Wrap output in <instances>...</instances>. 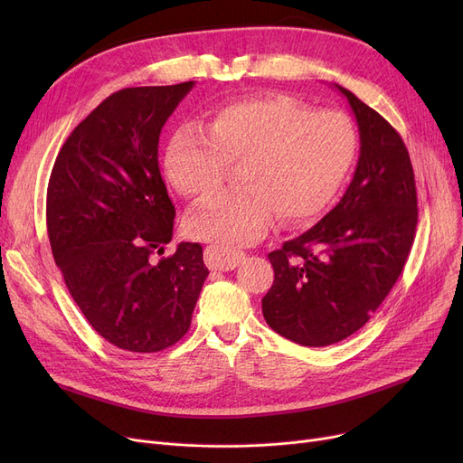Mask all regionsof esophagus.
<instances>
[{"label": "esophagus", "instance_id": "1", "mask_svg": "<svg viewBox=\"0 0 463 463\" xmlns=\"http://www.w3.org/2000/svg\"><path fill=\"white\" fill-rule=\"evenodd\" d=\"M244 257V251H238L227 246H208L204 250V260L210 270H232Z\"/></svg>", "mask_w": 463, "mask_h": 463}]
</instances>
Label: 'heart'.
<instances>
[{"label":"heart","mask_w":463,"mask_h":463,"mask_svg":"<svg viewBox=\"0 0 463 463\" xmlns=\"http://www.w3.org/2000/svg\"><path fill=\"white\" fill-rule=\"evenodd\" d=\"M358 150L353 121L313 112L290 95H264L213 110L165 146L163 168L185 199L199 201L240 163L236 191L217 193L187 217V232L222 246L260 238L274 217L285 225L321 213L342 189Z\"/></svg>","instance_id":"1"}]
</instances>
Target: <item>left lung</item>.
<instances>
[{
	"label": "left lung",
	"instance_id": "1",
	"mask_svg": "<svg viewBox=\"0 0 463 463\" xmlns=\"http://www.w3.org/2000/svg\"><path fill=\"white\" fill-rule=\"evenodd\" d=\"M342 91L360 131V157L345 194L321 222L269 253L274 283L262 298L272 330L304 347L342 342L391 293L417 232V185L400 133Z\"/></svg>",
	"mask_w": 463,
	"mask_h": 463
}]
</instances>
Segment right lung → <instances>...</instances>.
Instances as JSON below:
<instances>
[{"instance_id":"right-lung-1","label":"right lung","mask_w":463,"mask_h":463,"mask_svg":"<svg viewBox=\"0 0 463 463\" xmlns=\"http://www.w3.org/2000/svg\"><path fill=\"white\" fill-rule=\"evenodd\" d=\"M193 84L109 95L72 129L48 180L46 229L69 293L97 334L131 353L180 342L208 278L201 244L154 260L176 215L159 135Z\"/></svg>"}]
</instances>
